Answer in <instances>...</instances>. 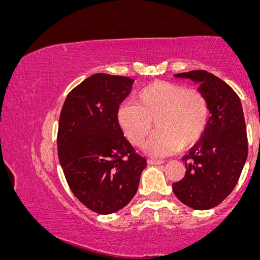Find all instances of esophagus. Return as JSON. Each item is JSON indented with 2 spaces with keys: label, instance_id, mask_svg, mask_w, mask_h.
<instances>
[{
  "label": "esophagus",
  "instance_id": "1",
  "mask_svg": "<svg viewBox=\"0 0 260 260\" xmlns=\"http://www.w3.org/2000/svg\"><path fill=\"white\" fill-rule=\"evenodd\" d=\"M147 162L149 164V165H161V164H164L162 160H159V159H152V158L147 159Z\"/></svg>",
  "mask_w": 260,
  "mask_h": 260
}]
</instances>
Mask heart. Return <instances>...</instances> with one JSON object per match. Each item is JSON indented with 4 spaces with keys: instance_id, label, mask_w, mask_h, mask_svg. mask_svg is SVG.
<instances>
[{
    "instance_id": "heart-1",
    "label": "heart",
    "mask_w": 260,
    "mask_h": 260,
    "mask_svg": "<svg viewBox=\"0 0 260 260\" xmlns=\"http://www.w3.org/2000/svg\"><path fill=\"white\" fill-rule=\"evenodd\" d=\"M134 104L119 109V122L128 141L141 146L153 129L145 151L167 155L199 141L206 131L211 108L203 90L179 82L154 81L142 88Z\"/></svg>"
}]
</instances>
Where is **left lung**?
I'll list each match as a JSON object with an SVG mask.
<instances>
[{
	"mask_svg": "<svg viewBox=\"0 0 260 260\" xmlns=\"http://www.w3.org/2000/svg\"><path fill=\"white\" fill-rule=\"evenodd\" d=\"M199 82L208 99L211 116L200 140L182 156L186 173L174 182L173 192L182 204L208 210L233 191L247 158L244 112L237 93L221 79L206 71L175 74Z\"/></svg>",
	"mask_w": 260,
	"mask_h": 260,
	"instance_id": "left-lung-1",
	"label": "left lung"
}]
</instances>
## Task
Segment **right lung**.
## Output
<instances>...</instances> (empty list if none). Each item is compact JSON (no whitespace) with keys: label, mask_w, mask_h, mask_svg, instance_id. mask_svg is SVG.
<instances>
[{"label":"right lung","mask_w":260,"mask_h":260,"mask_svg":"<svg viewBox=\"0 0 260 260\" xmlns=\"http://www.w3.org/2000/svg\"><path fill=\"white\" fill-rule=\"evenodd\" d=\"M133 82L126 76L94 74L69 92L61 109L57 154L66 180L79 202L99 214L125 207L147 166L118 120Z\"/></svg>","instance_id":"1"}]
</instances>
